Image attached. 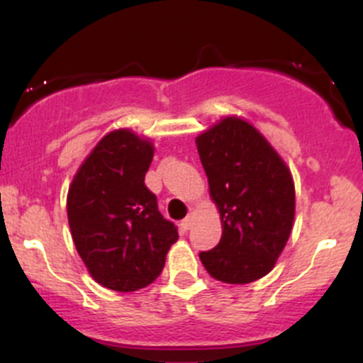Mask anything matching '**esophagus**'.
<instances>
[{"mask_svg": "<svg viewBox=\"0 0 363 363\" xmlns=\"http://www.w3.org/2000/svg\"><path fill=\"white\" fill-rule=\"evenodd\" d=\"M193 225H195V216L193 214H188V218L182 219V223H181L182 230H189Z\"/></svg>", "mask_w": 363, "mask_h": 363, "instance_id": "esophagus-1", "label": "esophagus"}]
</instances>
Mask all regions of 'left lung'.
Segmentation results:
<instances>
[{
  "label": "left lung",
  "instance_id": "1",
  "mask_svg": "<svg viewBox=\"0 0 363 363\" xmlns=\"http://www.w3.org/2000/svg\"><path fill=\"white\" fill-rule=\"evenodd\" d=\"M195 142L223 228L218 246L200 252L205 270L226 284L262 279L294 228L290 167L258 128L239 116L223 117Z\"/></svg>",
  "mask_w": 363,
  "mask_h": 363
}]
</instances>
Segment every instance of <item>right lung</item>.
<instances>
[{"instance_id": "right-lung-1", "label": "right lung", "mask_w": 363, "mask_h": 363, "mask_svg": "<svg viewBox=\"0 0 363 363\" xmlns=\"http://www.w3.org/2000/svg\"><path fill=\"white\" fill-rule=\"evenodd\" d=\"M155 144L128 128L112 130L80 163L68 188L73 244L89 276L113 291L151 284L177 242L174 223L145 186Z\"/></svg>"}]
</instances>
